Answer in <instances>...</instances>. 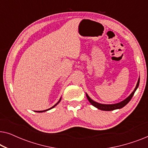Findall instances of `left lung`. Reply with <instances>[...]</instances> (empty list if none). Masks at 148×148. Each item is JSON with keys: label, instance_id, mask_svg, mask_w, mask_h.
<instances>
[{"label": "left lung", "instance_id": "8db88e82", "mask_svg": "<svg viewBox=\"0 0 148 148\" xmlns=\"http://www.w3.org/2000/svg\"><path fill=\"white\" fill-rule=\"evenodd\" d=\"M139 79H140L139 78L138 81H137L136 87H135V90H133V92L131 93V94L129 95V96L127 97L126 99H125L124 100H123L122 102H121L116 103V104H100V103L96 102H95V101H94L93 100H92V99L90 98V96H89L88 95L86 94L87 98H88V100H89V102L91 103V104L93 105V106L96 107V108L100 109V110H104V111H110V110H116V109L122 108L123 107H124L125 106V105H127V104H128L129 101L131 100V98H132V97L133 96V95H134V94H135V91H136L137 88H138L139 84Z\"/></svg>", "mask_w": 148, "mask_h": 148}]
</instances>
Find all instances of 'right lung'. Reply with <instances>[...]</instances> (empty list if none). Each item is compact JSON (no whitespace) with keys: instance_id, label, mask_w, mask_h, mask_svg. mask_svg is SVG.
I'll return each mask as SVG.
<instances>
[{"instance_id":"add662e5","label":"right lung","mask_w":148,"mask_h":148,"mask_svg":"<svg viewBox=\"0 0 148 148\" xmlns=\"http://www.w3.org/2000/svg\"><path fill=\"white\" fill-rule=\"evenodd\" d=\"M60 100H61V97H60V100H58V102L57 103H56V104H54L53 106H52V107H51V108H48V109H47V110H40V111H36V112H46V111H47V110H50V109L53 108H54V107H55V106H56V105H57V104H58V103H59V102H60Z\"/></svg>"}]
</instances>
